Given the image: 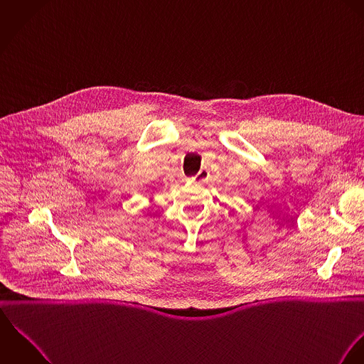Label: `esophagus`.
<instances>
[{
    "label": "esophagus",
    "mask_w": 364,
    "mask_h": 364,
    "mask_svg": "<svg viewBox=\"0 0 364 364\" xmlns=\"http://www.w3.org/2000/svg\"><path fill=\"white\" fill-rule=\"evenodd\" d=\"M208 169H202V171H200L198 175H195V176L192 178V181H193V182H198V183H200V182H205V181L208 179Z\"/></svg>",
    "instance_id": "1"
}]
</instances>
